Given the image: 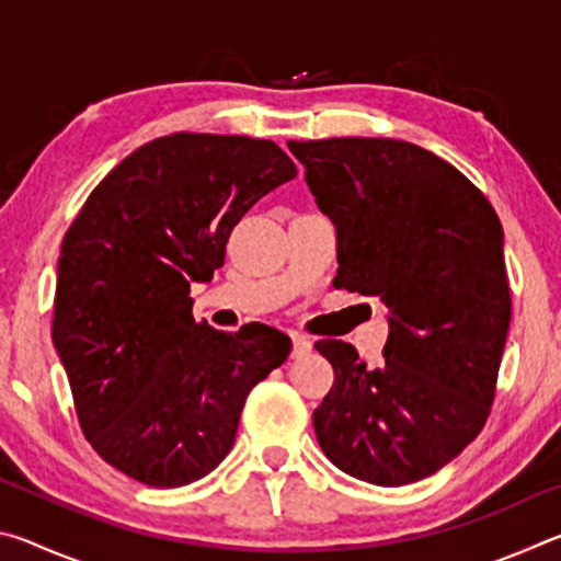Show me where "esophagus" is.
I'll return each instance as SVG.
<instances>
[{
    "label": "esophagus",
    "mask_w": 561,
    "mask_h": 561,
    "mask_svg": "<svg viewBox=\"0 0 561 561\" xmlns=\"http://www.w3.org/2000/svg\"><path fill=\"white\" fill-rule=\"evenodd\" d=\"M311 341L307 339V336H301V334H294L291 336V358H301V356H307V354H311Z\"/></svg>",
    "instance_id": "esophagus-1"
}]
</instances>
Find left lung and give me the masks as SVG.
I'll use <instances>...</instances> for the list:
<instances>
[{
  "instance_id": "1",
  "label": "left lung",
  "mask_w": 561,
  "mask_h": 561,
  "mask_svg": "<svg viewBox=\"0 0 561 561\" xmlns=\"http://www.w3.org/2000/svg\"><path fill=\"white\" fill-rule=\"evenodd\" d=\"M319 210L336 227V289L388 307L383 364L317 341L334 386L314 411L339 470L411 485L482 431L510 329L502 225L458 168L393 138L289 140Z\"/></svg>"
}]
</instances>
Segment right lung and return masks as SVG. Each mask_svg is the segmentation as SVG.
<instances>
[{"instance_id": "right-lung-1", "label": "right lung", "mask_w": 561, "mask_h": 561, "mask_svg": "<svg viewBox=\"0 0 561 561\" xmlns=\"http://www.w3.org/2000/svg\"><path fill=\"white\" fill-rule=\"evenodd\" d=\"M297 175L272 140L173 133L93 187L61 242L51 339L81 431L150 488H180L230 453L247 396L291 339L193 319L190 284L225 264L232 227Z\"/></svg>"}]
</instances>
